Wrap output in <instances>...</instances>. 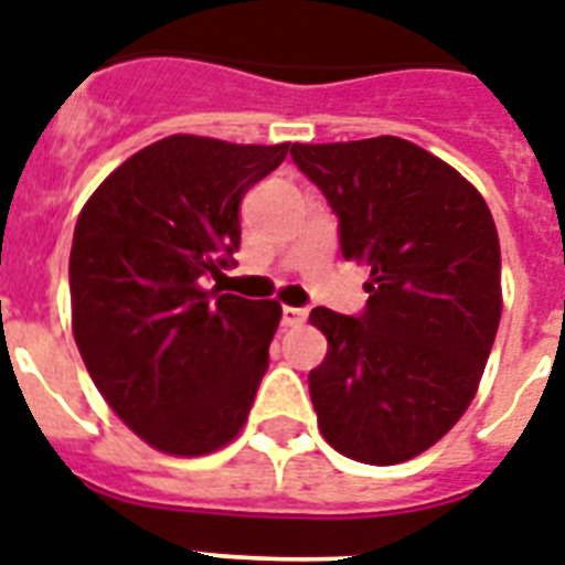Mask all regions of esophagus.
I'll return each instance as SVG.
<instances>
[{"label": "esophagus", "mask_w": 565, "mask_h": 565, "mask_svg": "<svg viewBox=\"0 0 565 565\" xmlns=\"http://www.w3.org/2000/svg\"><path fill=\"white\" fill-rule=\"evenodd\" d=\"M306 309H294V306H282V326L294 329V326L306 323Z\"/></svg>", "instance_id": "obj_1"}]
</instances>
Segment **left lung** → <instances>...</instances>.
<instances>
[{"instance_id": "left-lung-1", "label": "left lung", "mask_w": 565, "mask_h": 565, "mask_svg": "<svg viewBox=\"0 0 565 565\" xmlns=\"http://www.w3.org/2000/svg\"><path fill=\"white\" fill-rule=\"evenodd\" d=\"M291 158L338 216L343 259L370 271L361 315L309 317L329 340L309 372L317 424L338 454L398 465L477 395L502 315L497 225L470 181L404 138L294 143Z\"/></svg>"}]
</instances>
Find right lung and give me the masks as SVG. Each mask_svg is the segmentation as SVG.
<instances>
[{"label": "right lung", "instance_id": "1", "mask_svg": "<svg viewBox=\"0 0 565 565\" xmlns=\"http://www.w3.org/2000/svg\"><path fill=\"white\" fill-rule=\"evenodd\" d=\"M286 156L288 143L170 135L126 158L77 218L74 340L106 404L156 450L213 454L248 418L282 309L204 279L225 277L242 199Z\"/></svg>", "mask_w": 565, "mask_h": 565}]
</instances>
